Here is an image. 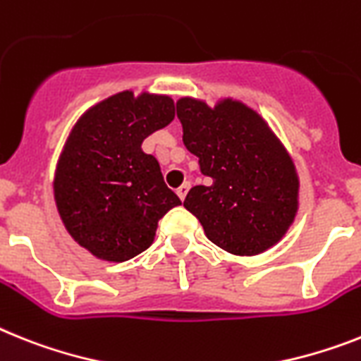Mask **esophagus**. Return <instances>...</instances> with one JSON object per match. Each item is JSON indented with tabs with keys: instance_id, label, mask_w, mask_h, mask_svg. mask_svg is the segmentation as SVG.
<instances>
[{
	"instance_id": "1",
	"label": "esophagus",
	"mask_w": 361,
	"mask_h": 361,
	"mask_svg": "<svg viewBox=\"0 0 361 361\" xmlns=\"http://www.w3.org/2000/svg\"><path fill=\"white\" fill-rule=\"evenodd\" d=\"M190 187V181H185V183H181L178 189H176V192H178V196H180V200H185L187 196V190H189Z\"/></svg>"
}]
</instances>
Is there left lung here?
<instances>
[{
	"label": "left lung",
	"mask_w": 361,
	"mask_h": 361,
	"mask_svg": "<svg viewBox=\"0 0 361 361\" xmlns=\"http://www.w3.org/2000/svg\"><path fill=\"white\" fill-rule=\"evenodd\" d=\"M183 143L211 185L189 190L185 205L218 247L259 255L277 244L298 211L299 180L288 152L260 115L237 101L214 108L180 99Z\"/></svg>",
	"instance_id": "8db88e82"
}]
</instances>
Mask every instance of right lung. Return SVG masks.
I'll list each match as a JSON object with an SVG mask.
<instances>
[{
  "instance_id": "1",
  "label": "right lung",
  "mask_w": 361,
  "mask_h": 361,
  "mask_svg": "<svg viewBox=\"0 0 361 361\" xmlns=\"http://www.w3.org/2000/svg\"><path fill=\"white\" fill-rule=\"evenodd\" d=\"M174 119L166 95L123 92L93 106L69 134L54 200L75 240L99 259L124 262L147 250L157 222L181 200L141 145Z\"/></svg>"
}]
</instances>
